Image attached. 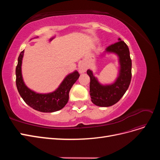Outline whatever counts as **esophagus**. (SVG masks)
<instances>
[{
	"mask_svg": "<svg viewBox=\"0 0 160 160\" xmlns=\"http://www.w3.org/2000/svg\"><path fill=\"white\" fill-rule=\"evenodd\" d=\"M87 69H88V68H87L86 65L84 63H81L79 65V71L80 73H83L87 71Z\"/></svg>",
	"mask_w": 160,
	"mask_h": 160,
	"instance_id": "esophagus-1",
	"label": "esophagus"
}]
</instances>
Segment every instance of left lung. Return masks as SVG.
I'll list each match as a JSON object with an SVG mask.
<instances>
[{
  "mask_svg": "<svg viewBox=\"0 0 160 160\" xmlns=\"http://www.w3.org/2000/svg\"><path fill=\"white\" fill-rule=\"evenodd\" d=\"M118 42L109 46L105 52L115 53L119 57V71L113 83L101 85L90 69L87 73L90 77L89 93L91 101L99 107H109L115 104L128 90L132 79V59L125 42L119 38Z\"/></svg>",
  "mask_w": 160,
  "mask_h": 160,
  "instance_id": "8db88e82",
  "label": "left lung"
}]
</instances>
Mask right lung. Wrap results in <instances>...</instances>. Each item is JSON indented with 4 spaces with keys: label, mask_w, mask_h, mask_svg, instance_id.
Returning a JSON list of instances; mask_svg holds the SVG:
<instances>
[{
    "label": "right lung",
    "mask_w": 160,
    "mask_h": 160,
    "mask_svg": "<svg viewBox=\"0 0 160 160\" xmlns=\"http://www.w3.org/2000/svg\"><path fill=\"white\" fill-rule=\"evenodd\" d=\"M38 37H37V38ZM24 51L18 58L16 67V85L19 94L24 101L31 108L44 113H52L63 108L69 101V93L72 86L79 79L78 71L67 75L55 91L49 93H37L28 88L22 79L21 65Z\"/></svg>",
    "instance_id": "1"
}]
</instances>
